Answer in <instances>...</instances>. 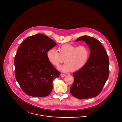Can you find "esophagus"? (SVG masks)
<instances>
[{
    "instance_id": "esophagus-1",
    "label": "esophagus",
    "mask_w": 122,
    "mask_h": 122,
    "mask_svg": "<svg viewBox=\"0 0 122 122\" xmlns=\"http://www.w3.org/2000/svg\"><path fill=\"white\" fill-rule=\"evenodd\" d=\"M60 76H61V77H64V76H66V75H65V74H63V73H61Z\"/></svg>"
}]
</instances>
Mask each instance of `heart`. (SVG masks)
<instances>
[{
  "label": "heart",
  "instance_id": "b5f03b06",
  "mask_svg": "<svg viewBox=\"0 0 122 122\" xmlns=\"http://www.w3.org/2000/svg\"><path fill=\"white\" fill-rule=\"evenodd\" d=\"M58 51L59 52L54 49L49 50L47 53L48 60L53 66H58L64 59L65 64L59 69L65 72L81 69L87 63L90 54L88 47L83 45L77 46L69 44L63 45Z\"/></svg>",
  "mask_w": 122,
  "mask_h": 122
}]
</instances>
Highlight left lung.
Masks as SVG:
<instances>
[{"mask_svg":"<svg viewBox=\"0 0 122 122\" xmlns=\"http://www.w3.org/2000/svg\"><path fill=\"white\" fill-rule=\"evenodd\" d=\"M81 41L89 46L90 55L85 66L73 73L74 81L70 92L78 99H88L102 92L109 75V60L106 50L97 39L85 35L76 41Z\"/></svg>","mask_w":122,"mask_h":122,"instance_id":"obj_1","label":"left lung"}]
</instances>
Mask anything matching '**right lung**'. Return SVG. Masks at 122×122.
Wrapping results in <instances>:
<instances>
[{
    "label": "right lung",
    "mask_w": 122,
    "mask_h": 122,
    "mask_svg": "<svg viewBox=\"0 0 122 122\" xmlns=\"http://www.w3.org/2000/svg\"><path fill=\"white\" fill-rule=\"evenodd\" d=\"M56 45L42 34L28 37L19 46L14 59L15 77L27 95L40 97L51 92L52 82L60 72L48 60L47 53Z\"/></svg>",
    "instance_id": "add662e5"
}]
</instances>
